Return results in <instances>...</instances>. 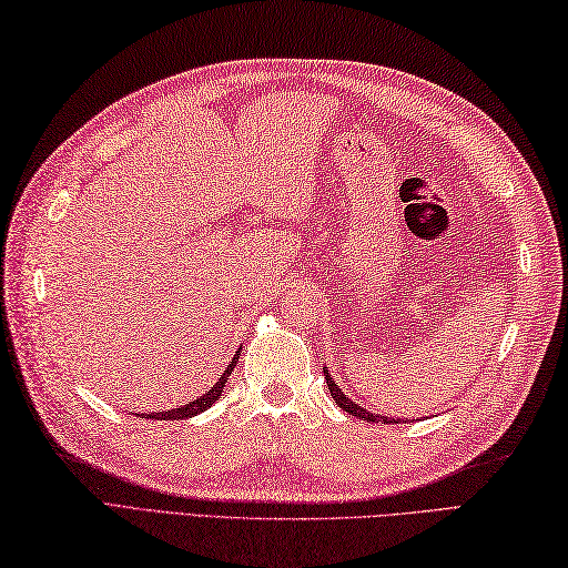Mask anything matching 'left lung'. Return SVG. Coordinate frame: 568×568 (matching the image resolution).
Returning <instances> with one entry per match:
<instances>
[{
	"label": "left lung",
	"mask_w": 568,
	"mask_h": 568,
	"mask_svg": "<svg viewBox=\"0 0 568 568\" xmlns=\"http://www.w3.org/2000/svg\"><path fill=\"white\" fill-rule=\"evenodd\" d=\"M323 375H326L328 389H331V397L335 399V404H338V407H341L343 412H348V414L357 416V419H363V422H373V424H377V422H385V424H389L387 416H382V414H373V412H367V409H363V407H357V404H355L353 399L345 397L343 392H341V387H338V382H335V379L331 377L328 369H323Z\"/></svg>",
	"instance_id": "obj_1"
}]
</instances>
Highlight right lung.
<instances>
[{"mask_svg":"<svg viewBox=\"0 0 568 568\" xmlns=\"http://www.w3.org/2000/svg\"><path fill=\"white\" fill-rule=\"evenodd\" d=\"M240 351H242V345L237 348V355L233 357V363H230L225 369H223V375H220V379L215 382V385L205 392L203 397H199V399H193V402H189V404H183V407H179V409H169V412H152V414H144V419H189V416H195V414H201V412H205L207 407H213V404L223 397V389H225V382H227V377H230V373H233V367H235V363H237V357H240Z\"/></svg>","mask_w":568,"mask_h":568,"instance_id":"obj_1","label":"right lung"}]
</instances>
